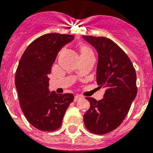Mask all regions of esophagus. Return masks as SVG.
<instances>
[{
	"instance_id": "obj_1",
	"label": "esophagus",
	"mask_w": 153,
	"mask_h": 153,
	"mask_svg": "<svg viewBox=\"0 0 153 153\" xmlns=\"http://www.w3.org/2000/svg\"><path fill=\"white\" fill-rule=\"evenodd\" d=\"M82 97L81 95H79V94H76L75 97H74V101L75 102H76V101H79L80 99H82Z\"/></svg>"
}]
</instances>
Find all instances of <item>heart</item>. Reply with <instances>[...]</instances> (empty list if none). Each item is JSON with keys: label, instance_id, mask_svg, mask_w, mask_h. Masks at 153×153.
<instances>
[{"label": "heart", "instance_id": "1", "mask_svg": "<svg viewBox=\"0 0 153 153\" xmlns=\"http://www.w3.org/2000/svg\"><path fill=\"white\" fill-rule=\"evenodd\" d=\"M80 52H81V55H86V54L92 53L91 49H90L88 46H85V45H82V46H81Z\"/></svg>", "mask_w": 153, "mask_h": 153}]
</instances>
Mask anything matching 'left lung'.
Listing matches in <instances>:
<instances>
[{
  "mask_svg": "<svg viewBox=\"0 0 153 153\" xmlns=\"http://www.w3.org/2000/svg\"><path fill=\"white\" fill-rule=\"evenodd\" d=\"M98 54L97 83L105 88L104 98L85 97L90 108L84 114L87 130L105 134L119 127L129 111L137 93L136 71L126 52L116 43L104 37L83 36Z\"/></svg>",
  "mask_w": 153,
  "mask_h": 153,
  "instance_id": "obj_1",
  "label": "left lung"
}]
</instances>
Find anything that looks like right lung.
<instances>
[{
	"mask_svg": "<svg viewBox=\"0 0 153 153\" xmlns=\"http://www.w3.org/2000/svg\"><path fill=\"white\" fill-rule=\"evenodd\" d=\"M74 35L57 33L38 37L27 47L16 72L15 84L20 107L30 124L43 131H56L62 126L71 93L57 94L49 90V77L58 53Z\"/></svg>",
	"mask_w": 153,
	"mask_h": 153,
	"instance_id": "obj_1",
	"label": "right lung"
}]
</instances>
